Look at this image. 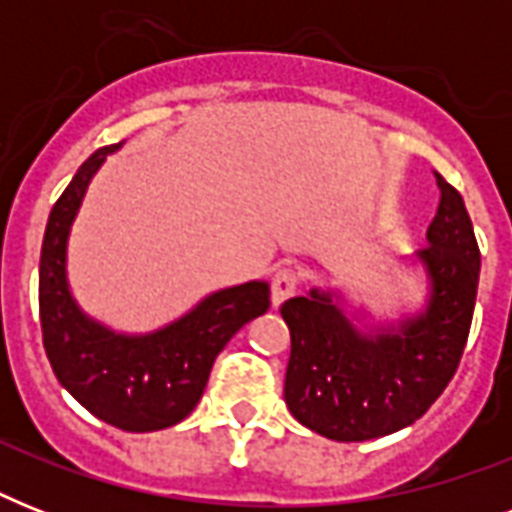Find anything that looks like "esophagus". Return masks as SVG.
<instances>
[{
  "label": "esophagus",
  "instance_id": "esophagus-1",
  "mask_svg": "<svg viewBox=\"0 0 512 512\" xmlns=\"http://www.w3.org/2000/svg\"><path fill=\"white\" fill-rule=\"evenodd\" d=\"M297 292V273L292 268H279L271 279V303L281 305Z\"/></svg>",
  "mask_w": 512,
  "mask_h": 512
}]
</instances>
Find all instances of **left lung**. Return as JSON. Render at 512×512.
I'll list each match as a JSON object with an SVG mask.
<instances>
[{
    "label": "left lung",
    "instance_id": "1",
    "mask_svg": "<svg viewBox=\"0 0 512 512\" xmlns=\"http://www.w3.org/2000/svg\"><path fill=\"white\" fill-rule=\"evenodd\" d=\"M438 212L417 252L430 279L428 308L396 329L364 335L311 289L281 305L292 337L284 401L305 428L332 441L390 436L428 412L460 366L476 308L481 252L460 191L436 175Z\"/></svg>",
    "mask_w": 512,
    "mask_h": 512
}]
</instances>
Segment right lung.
Masks as SVG:
<instances>
[{
    "mask_svg": "<svg viewBox=\"0 0 512 512\" xmlns=\"http://www.w3.org/2000/svg\"><path fill=\"white\" fill-rule=\"evenodd\" d=\"M79 167L47 220L39 260L42 340L58 382L98 420L148 433L177 425L199 404L217 353L244 324L271 308L265 281L220 289L151 335H116L79 311L66 281V241L92 175L111 151Z\"/></svg>",
    "mask_w": 512,
    "mask_h": 512,
    "instance_id": "1",
    "label": "right lung"
}]
</instances>
